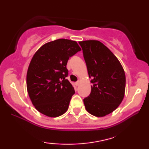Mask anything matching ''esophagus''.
I'll use <instances>...</instances> for the list:
<instances>
[{"label": "esophagus", "instance_id": "1", "mask_svg": "<svg viewBox=\"0 0 149 149\" xmlns=\"http://www.w3.org/2000/svg\"><path fill=\"white\" fill-rule=\"evenodd\" d=\"M79 84H80V81H78L77 82L75 83V85H76V86H78V85H79Z\"/></svg>", "mask_w": 149, "mask_h": 149}]
</instances>
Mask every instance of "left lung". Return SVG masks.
<instances>
[{
	"instance_id": "left-lung-1",
	"label": "left lung",
	"mask_w": 149,
	"mask_h": 149,
	"mask_svg": "<svg viewBox=\"0 0 149 149\" xmlns=\"http://www.w3.org/2000/svg\"><path fill=\"white\" fill-rule=\"evenodd\" d=\"M87 72L92 83L90 95L83 100L85 109L95 117L113 113L123 100L125 74L113 52L99 40L80 41Z\"/></svg>"
}]
</instances>
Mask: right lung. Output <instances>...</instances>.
I'll use <instances>...</instances> for the list:
<instances>
[{"label": "right lung", "instance_id": "1", "mask_svg": "<svg viewBox=\"0 0 149 149\" xmlns=\"http://www.w3.org/2000/svg\"><path fill=\"white\" fill-rule=\"evenodd\" d=\"M81 49L74 40L60 38L40 47L32 57L26 75V87L32 104L49 117L68 109L74 87L66 77L69 58Z\"/></svg>", "mask_w": 149, "mask_h": 149}]
</instances>
